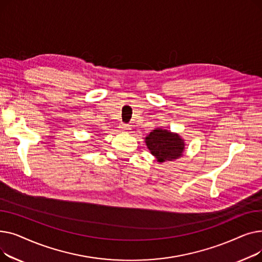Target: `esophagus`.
I'll list each match as a JSON object with an SVG mask.
<instances>
[{"label": "esophagus", "mask_w": 262, "mask_h": 262, "mask_svg": "<svg viewBox=\"0 0 262 262\" xmlns=\"http://www.w3.org/2000/svg\"><path fill=\"white\" fill-rule=\"evenodd\" d=\"M120 128L123 132H127L129 129V125H128V124H125V123H120Z\"/></svg>", "instance_id": "obj_1"}]
</instances>
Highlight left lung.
Here are the masks:
<instances>
[{"mask_svg": "<svg viewBox=\"0 0 262 262\" xmlns=\"http://www.w3.org/2000/svg\"><path fill=\"white\" fill-rule=\"evenodd\" d=\"M145 143L158 162L181 157L185 148L184 140L180 136L160 128L150 132L145 138Z\"/></svg>", "mask_w": 262, "mask_h": 262, "instance_id": "left-lung-1", "label": "left lung"}]
</instances>
